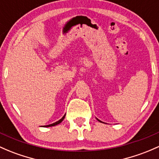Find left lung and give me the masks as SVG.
Instances as JSON below:
<instances>
[{
	"instance_id": "left-lung-1",
	"label": "left lung",
	"mask_w": 159,
	"mask_h": 159,
	"mask_svg": "<svg viewBox=\"0 0 159 159\" xmlns=\"http://www.w3.org/2000/svg\"><path fill=\"white\" fill-rule=\"evenodd\" d=\"M98 121H100V122H102V121H99V120H98Z\"/></svg>"
}]
</instances>
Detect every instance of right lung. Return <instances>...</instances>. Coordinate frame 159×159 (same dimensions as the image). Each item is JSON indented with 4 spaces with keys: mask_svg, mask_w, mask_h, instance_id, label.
I'll return each mask as SVG.
<instances>
[{
    "mask_svg": "<svg viewBox=\"0 0 159 159\" xmlns=\"http://www.w3.org/2000/svg\"><path fill=\"white\" fill-rule=\"evenodd\" d=\"M65 116H64L63 117H62V118H61V119L60 120V121H58L55 122V123H53V124H51V125H47V126H45V127H52V126H55V125H58V124L61 123V122H62V121H63V119H64V118H65Z\"/></svg>",
    "mask_w": 159,
    "mask_h": 159,
    "instance_id": "right-lung-1",
    "label": "right lung"
}]
</instances>
